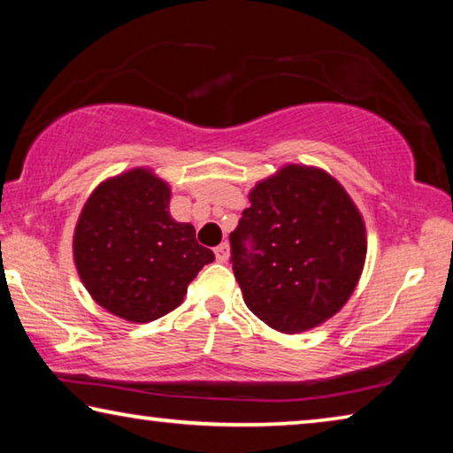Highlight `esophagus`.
Here are the masks:
<instances>
[{
	"instance_id": "esophagus-1",
	"label": "esophagus",
	"mask_w": 453,
	"mask_h": 453,
	"mask_svg": "<svg viewBox=\"0 0 453 453\" xmlns=\"http://www.w3.org/2000/svg\"><path fill=\"white\" fill-rule=\"evenodd\" d=\"M216 257H218V262H221V264H226L227 259H229V245L224 242V243H219L216 250Z\"/></svg>"
}]
</instances>
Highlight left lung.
<instances>
[{
    "label": "left lung",
    "mask_w": 453,
    "mask_h": 453,
    "mask_svg": "<svg viewBox=\"0 0 453 453\" xmlns=\"http://www.w3.org/2000/svg\"><path fill=\"white\" fill-rule=\"evenodd\" d=\"M250 203L229 234L245 305L281 334L324 324L362 275V213L332 175L297 164L256 183Z\"/></svg>",
    "instance_id": "left-lung-1"
}]
</instances>
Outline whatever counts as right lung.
I'll return each mask as SVG.
<instances>
[{
	"instance_id": "right-lung-1",
	"label": "right lung",
	"mask_w": 453,
	"mask_h": 453,
	"mask_svg": "<svg viewBox=\"0 0 453 453\" xmlns=\"http://www.w3.org/2000/svg\"><path fill=\"white\" fill-rule=\"evenodd\" d=\"M170 186L135 167L105 180L83 205L73 262L89 296L113 316L148 324L183 302L213 251L170 216Z\"/></svg>"
}]
</instances>
